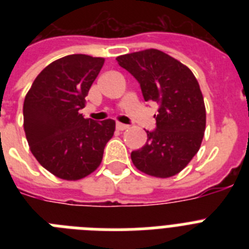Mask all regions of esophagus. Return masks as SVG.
<instances>
[{
  "label": "esophagus",
  "instance_id": "1",
  "mask_svg": "<svg viewBox=\"0 0 249 249\" xmlns=\"http://www.w3.org/2000/svg\"><path fill=\"white\" fill-rule=\"evenodd\" d=\"M116 127H117V129H120V131H124V129L128 128V124H123V123H116Z\"/></svg>",
  "mask_w": 249,
  "mask_h": 249
}]
</instances>
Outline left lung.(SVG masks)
I'll return each instance as SVG.
<instances>
[{
  "label": "left lung",
  "instance_id": "obj_1",
  "mask_svg": "<svg viewBox=\"0 0 249 249\" xmlns=\"http://www.w3.org/2000/svg\"><path fill=\"white\" fill-rule=\"evenodd\" d=\"M118 65L140 83L146 102H157L156 128L131 160L143 173L172 177L198 152L206 128L199 85L190 68L162 51L146 50L117 57Z\"/></svg>",
  "mask_w": 249,
  "mask_h": 249
}]
</instances>
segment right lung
<instances>
[{
    "label": "right lung",
    "mask_w": 249,
    "mask_h": 249,
    "mask_svg": "<svg viewBox=\"0 0 249 249\" xmlns=\"http://www.w3.org/2000/svg\"><path fill=\"white\" fill-rule=\"evenodd\" d=\"M105 59L70 54L43 70L23 102V128L32 155L56 177L76 181L101 164L113 120H86L80 109Z\"/></svg>",
    "instance_id": "right-lung-1"
}]
</instances>
